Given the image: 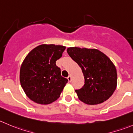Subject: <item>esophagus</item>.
I'll return each mask as SVG.
<instances>
[{
	"mask_svg": "<svg viewBox=\"0 0 133 133\" xmlns=\"http://www.w3.org/2000/svg\"><path fill=\"white\" fill-rule=\"evenodd\" d=\"M68 80L69 81V82H71V75H69L68 77Z\"/></svg>",
	"mask_w": 133,
	"mask_h": 133,
	"instance_id": "1",
	"label": "esophagus"
}]
</instances>
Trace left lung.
<instances>
[{"instance_id": "1", "label": "left lung", "mask_w": 133, "mask_h": 133, "mask_svg": "<svg viewBox=\"0 0 133 133\" xmlns=\"http://www.w3.org/2000/svg\"><path fill=\"white\" fill-rule=\"evenodd\" d=\"M67 52L81 67L84 84L75 91L78 99L88 105H97L107 100L117 86L115 65L103 52L95 49L69 47Z\"/></svg>"}]
</instances>
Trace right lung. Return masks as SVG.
I'll return each mask as SVG.
<instances>
[{
	"instance_id": "obj_1",
	"label": "right lung",
	"mask_w": 133,
	"mask_h": 133,
	"mask_svg": "<svg viewBox=\"0 0 133 133\" xmlns=\"http://www.w3.org/2000/svg\"><path fill=\"white\" fill-rule=\"evenodd\" d=\"M65 47L43 44L32 49L20 69V82L30 99L42 105L57 100L68 80L62 77L56 61L62 57Z\"/></svg>"
}]
</instances>
